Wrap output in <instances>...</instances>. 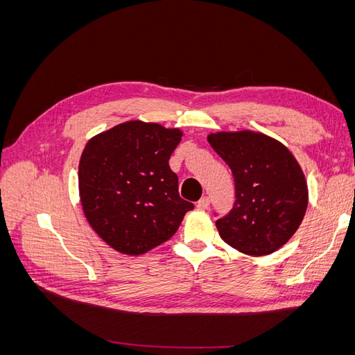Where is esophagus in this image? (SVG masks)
Instances as JSON below:
<instances>
[{
	"label": "esophagus",
	"mask_w": 355,
	"mask_h": 355,
	"mask_svg": "<svg viewBox=\"0 0 355 355\" xmlns=\"http://www.w3.org/2000/svg\"><path fill=\"white\" fill-rule=\"evenodd\" d=\"M209 204H210V198H209L207 196H204V197H201V198L197 201V207L201 209V210H206V209L209 207Z\"/></svg>",
	"instance_id": "1"
}]
</instances>
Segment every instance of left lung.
<instances>
[{"label": "left lung", "instance_id": "left-lung-1", "mask_svg": "<svg viewBox=\"0 0 355 355\" xmlns=\"http://www.w3.org/2000/svg\"><path fill=\"white\" fill-rule=\"evenodd\" d=\"M209 144L232 171L235 201L216 220L222 240L241 253L263 256L284 245L308 206L304 171L275 139L244 132L210 135Z\"/></svg>", "mask_w": 355, "mask_h": 355}]
</instances>
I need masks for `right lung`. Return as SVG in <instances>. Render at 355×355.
Instances as JSON below:
<instances>
[{"instance_id": "add662e5", "label": "right lung", "mask_w": 355, "mask_h": 355, "mask_svg": "<svg viewBox=\"0 0 355 355\" xmlns=\"http://www.w3.org/2000/svg\"><path fill=\"white\" fill-rule=\"evenodd\" d=\"M179 128L127 121L92 137L78 167L85 218L116 252L142 254L173 237L194 204L180 198L168 158Z\"/></svg>"}]
</instances>
